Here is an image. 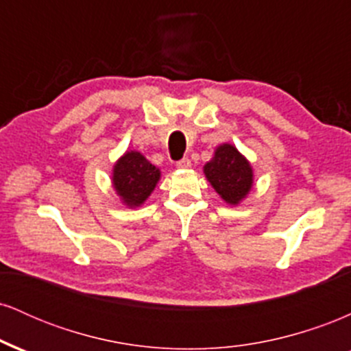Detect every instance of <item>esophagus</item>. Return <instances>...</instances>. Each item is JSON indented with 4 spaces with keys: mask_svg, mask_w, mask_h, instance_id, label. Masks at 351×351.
Instances as JSON below:
<instances>
[{
    "mask_svg": "<svg viewBox=\"0 0 351 351\" xmlns=\"http://www.w3.org/2000/svg\"><path fill=\"white\" fill-rule=\"evenodd\" d=\"M176 167H178V168H189V167H191V160H189L188 156H186V158H181L180 162L176 163Z\"/></svg>",
    "mask_w": 351,
    "mask_h": 351,
    "instance_id": "obj_1",
    "label": "esophagus"
}]
</instances>
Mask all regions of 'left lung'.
Listing matches in <instances>:
<instances>
[{
    "label": "left lung",
    "instance_id": "obj_1",
    "mask_svg": "<svg viewBox=\"0 0 351 351\" xmlns=\"http://www.w3.org/2000/svg\"><path fill=\"white\" fill-rule=\"evenodd\" d=\"M204 175L217 195L229 204H239L252 188L251 165L229 143L216 148L211 162L204 165Z\"/></svg>",
    "mask_w": 351,
    "mask_h": 351
}]
</instances>
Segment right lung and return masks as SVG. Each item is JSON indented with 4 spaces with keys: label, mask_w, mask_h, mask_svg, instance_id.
<instances>
[{
    "label": "right lung",
    "mask_w": 351,
    "mask_h": 351,
    "mask_svg": "<svg viewBox=\"0 0 351 351\" xmlns=\"http://www.w3.org/2000/svg\"><path fill=\"white\" fill-rule=\"evenodd\" d=\"M160 180V170L138 152H127L114 167L112 183L127 206L143 204Z\"/></svg>",
    "instance_id": "1"
}]
</instances>
